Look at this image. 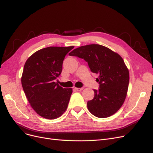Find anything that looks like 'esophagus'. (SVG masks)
<instances>
[{
  "mask_svg": "<svg viewBox=\"0 0 153 153\" xmlns=\"http://www.w3.org/2000/svg\"><path fill=\"white\" fill-rule=\"evenodd\" d=\"M75 89L76 90V91H82L83 89H84V88H83V87H80V88H75Z\"/></svg>",
  "mask_w": 153,
  "mask_h": 153,
  "instance_id": "34e87169",
  "label": "esophagus"
}]
</instances>
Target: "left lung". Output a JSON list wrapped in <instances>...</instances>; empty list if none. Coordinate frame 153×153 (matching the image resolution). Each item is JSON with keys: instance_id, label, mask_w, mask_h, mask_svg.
Returning <instances> with one entry per match:
<instances>
[{"instance_id": "8db88e82", "label": "left lung", "mask_w": 153, "mask_h": 153, "mask_svg": "<svg viewBox=\"0 0 153 153\" xmlns=\"http://www.w3.org/2000/svg\"><path fill=\"white\" fill-rule=\"evenodd\" d=\"M69 55L84 59L91 71L98 75L96 82L99 89H94V98L87 102L89 112L100 118L117 112L126 97L129 80L123 58L104 46L96 44L82 46Z\"/></svg>"}]
</instances>
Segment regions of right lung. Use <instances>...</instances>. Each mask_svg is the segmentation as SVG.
Returning <instances> with one entry per match:
<instances>
[{
    "instance_id": "right-lung-1",
    "label": "right lung",
    "mask_w": 153,
    "mask_h": 153,
    "mask_svg": "<svg viewBox=\"0 0 153 153\" xmlns=\"http://www.w3.org/2000/svg\"><path fill=\"white\" fill-rule=\"evenodd\" d=\"M74 47H50L37 51L27 60L22 85L32 108L45 119H56L65 112L72 94L55 80L61 75L66 55Z\"/></svg>"
}]
</instances>
